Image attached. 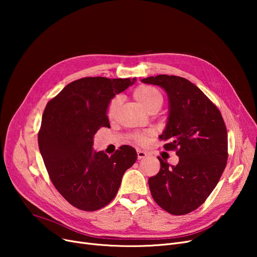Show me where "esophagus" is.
Segmentation results:
<instances>
[{
	"label": "esophagus",
	"mask_w": 257,
	"mask_h": 257,
	"mask_svg": "<svg viewBox=\"0 0 257 257\" xmlns=\"http://www.w3.org/2000/svg\"><path fill=\"white\" fill-rule=\"evenodd\" d=\"M147 152L145 151H142V150H137V158L138 160H142V159H145L147 157Z\"/></svg>",
	"instance_id": "esophagus-1"
}]
</instances>
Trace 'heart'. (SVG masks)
I'll list each match as a JSON object with an SVG mask.
<instances>
[{"instance_id": "obj_1", "label": "heart", "mask_w": 257, "mask_h": 257, "mask_svg": "<svg viewBox=\"0 0 257 257\" xmlns=\"http://www.w3.org/2000/svg\"><path fill=\"white\" fill-rule=\"evenodd\" d=\"M134 97L137 102L141 104L147 111L157 112L163 105V95L162 93L154 87L148 84H142L134 90ZM121 105V97H112L106 107V115L108 119H112L118 111ZM152 131H144L132 135V139L139 145H146L149 139L152 137Z\"/></svg>"}]
</instances>
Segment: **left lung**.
Here are the masks:
<instances>
[{"label": "left lung", "instance_id": "8db88e82", "mask_svg": "<svg viewBox=\"0 0 257 257\" xmlns=\"http://www.w3.org/2000/svg\"><path fill=\"white\" fill-rule=\"evenodd\" d=\"M143 82L167 93L169 116L160 139L179 157L172 167L159 158L160 172L148 180L151 195L170 214L190 213L205 203L226 167V125L219 108L188 79L159 75Z\"/></svg>", "mask_w": 257, "mask_h": 257}]
</instances>
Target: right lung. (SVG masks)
Listing matches in <instances>:
<instances>
[{
	"mask_svg": "<svg viewBox=\"0 0 257 257\" xmlns=\"http://www.w3.org/2000/svg\"><path fill=\"white\" fill-rule=\"evenodd\" d=\"M134 79L84 77L67 84L46 106L38 147L54 188L72 206L95 211L107 206L122 176L137 160L133 147L121 146L111 157L92 149L93 136L110 127L106 107Z\"/></svg>",
	"mask_w": 257,
	"mask_h": 257,
	"instance_id": "obj_1",
	"label": "right lung"
}]
</instances>
